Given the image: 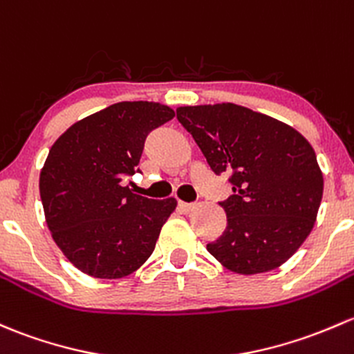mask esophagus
I'll return each instance as SVG.
<instances>
[{"mask_svg": "<svg viewBox=\"0 0 354 354\" xmlns=\"http://www.w3.org/2000/svg\"><path fill=\"white\" fill-rule=\"evenodd\" d=\"M178 207H180L181 212H185V214H188V212H192L193 208H195L196 205L195 203H187V202H180L178 203Z\"/></svg>", "mask_w": 354, "mask_h": 354, "instance_id": "1", "label": "esophagus"}]
</instances>
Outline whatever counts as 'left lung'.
I'll use <instances>...</instances> for the list:
<instances>
[{
  "label": "left lung",
  "instance_id": "1",
  "mask_svg": "<svg viewBox=\"0 0 354 354\" xmlns=\"http://www.w3.org/2000/svg\"><path fill=\"white\" fill-rule=\"evenodd\" d=\"M176 118L210 169L230 174L232 195L218 202L225 230L207 251L239 274L283 265L310 234L324 189L307 139L283 122L234 103L180 106Z\"/></svg>",
  "mask_w": 354,
  "mask_h": 354
}]
</instances>
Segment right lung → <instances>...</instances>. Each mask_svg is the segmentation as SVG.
Instances as JSON below:
<instances>
[{
	"label": "right lung",
	"mask_w": 354,
	"mask_h": 354,
	"mask_svg": "<svg viewBox=\"0 0 354 354\" xmlns=\"http://www.w3.org/2000/svg\"><path fill=\"white\" fill-rule=\"evenodd\" d=\"M173 117L161 103H115L71 125L50 147L39 183L47 227L89 277L124 278L154 251L176 200L146 198L120 183L139 171L149 133Z\"/></svg>",
	"instance_id": "right-lung-1"
}]
</instances>
